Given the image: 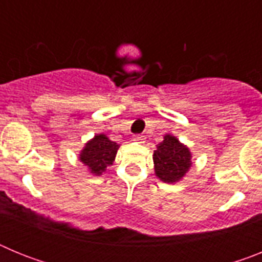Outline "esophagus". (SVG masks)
I'll return each mask as SVG.
<instances>
[{
	"label": "esophagus",
	"instance_id": "esophagus-1",
	"mask_svg": "<svg viewBox=\"0 0 262 262\" xmlns=\"http://www.w3.org/2000/svg\"><path fill=\"white\" fill-rule=\"evenodd\" d=\"M133 140H134V142H136V143H144V136L136 135V136H134Z\"/></svg>",
	"mask_w": 262,
	"mask_h": 262
}]
</instances>
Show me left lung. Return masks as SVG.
Here are the masks:
<instances>
[{"label":"left lung","instance_id":"8db88e82","mask_svg":"<svg viewBox=\"0 0 262 262\" xmlns=\"http://www.w3.org/2000/svg\"><path fill=\"white\" fill-rule=\"evenodd\" d=\"M152 159L155 174L165 184L180 182L193 165L190 148L170 134H165L163 142L156 145Z\"/></svg>","mask_w":262,"mask_h":262}]
</instances>
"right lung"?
Returning <instances> with one entry per match:
<instances>
[{"label":"right lung","instance_id":"obj_1","mask_svg":"<svg viewBox=\"0 0 262 262\" xmlns=\"http://www.w3.org/2000/svg\"><path fill=\"white\" fill-rule=\"evenodd\" d=\"M120 144L113 142L103 133L88 140L78 155V160L93 176H101L114 163Z\"/></svg>","mask_w":262,"mask_h":262}]
</instances>
